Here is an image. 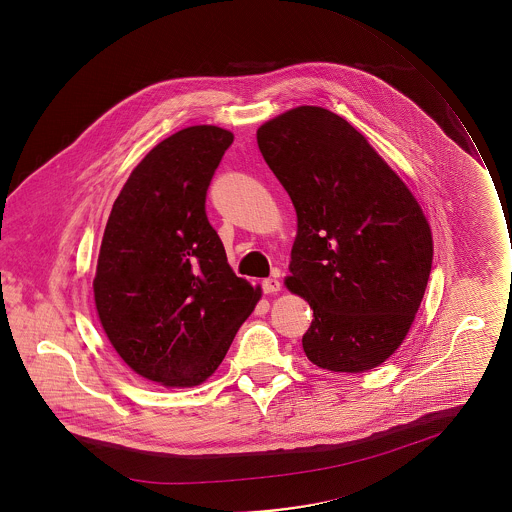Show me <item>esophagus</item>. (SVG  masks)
Instances as JSON below:
<instances>
[{"instance_id":"esophagus-1","label":"esophagus","mask_w":512,"mask_h":512,"mask_svg":"<svg viewBox=\"0 0 512 512\" xmlns=\"http://www.w3.org/2000/svg\"><path fill=\"white\" fill-rule=\"evenodd\" d=\"M280 282L276 280V278H267V280H263V292L265 293H276L280 292Z\"/></svg>"}]
</instances>
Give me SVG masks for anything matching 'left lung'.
<instances>
[{
    "instance_id": "1",
    "label": "left lung",
    "mask_w": 512,
    "mask_h": 512,
    "mask_svg": "<svg viewBox=\"0 0 512 512\" xmlns=\"http://www.w3.org/2000/svg\"><path fill=\"white\" fill-rule=\"evenodd\" d=\"M257 144L290 195L297 234L284 284L313 309L307 359L365 372L407 338L432 270V230L407 184L340 115L301 105Z\"/></svg>"
}]
</instances>
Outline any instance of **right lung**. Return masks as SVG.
Listing matches in <instances>:
<instances>
[{
	"instance_id": "obj_1",
	"label": "right lung",
	"mask_w": 512,
	"mask_h": 512,
	"mask_svg": "<svg viewBox=\"0 0 512 512\" xmlns=\"http://www.w3.org/2000/svg\"><path fill=\"white\" fill-rule=\"evenodd\" d=\"M232 142L213 124L159 142L130 172L103 232L94 278L101 328L126 365L165 388L203 384L263 293L234 274L205 215Z\"/></svg>"
}]
</instances>
